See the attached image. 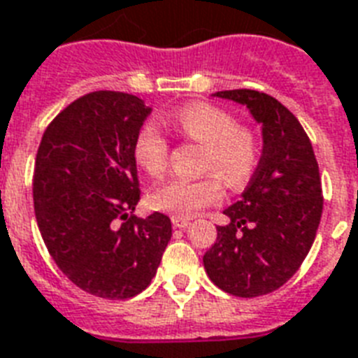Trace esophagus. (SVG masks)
Masks as SVG:
<instances>
[{"label":"esophagus","mask_w":358,"mask_h":358,"mask_svg":"<svg viewBox=\"0 0 358 358\" xmlns=\"http://www.w3.org/2000/svg\"><path fill=\"white\" fill-rule=\"evenodd\" d=\"M173 224L176 227V229H187V227H189V221H187V219L173 217Z\"/></svg>","instance_id":"obj_1"}]
</instances>
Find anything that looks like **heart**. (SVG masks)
I'll use <instances>...</instances> for the list:
<instances>
[{"label": "heart", "mask_w": 358, "mask_h": 358, "mask_svg": "<svg viewBox=\"0 0 358 358\" xmlns=\"http://www.w3.org/2000/svg\"><path fill=\"white\" fill-rule=\"evenodd\" d=\"M169 128L204 146L201 180L171 178L152 191V206L173 217L191 219L223 196V184L238 191L249 184L260 163V139L250 128L238 126L229 111L212 103H191L165 119ZM135 162L150 176L167 169L169 145L154 124H145L134 145Z\"/></svg>", "instance_id": "obj_1"}]
</instances>
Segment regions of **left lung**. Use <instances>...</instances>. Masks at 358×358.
Wrapping results in <instances>:
<instances>
[{"label": "left lung", "mask_w": 358, "mask_h": 358, "mask_svg": "<svg viewBox=\"0 0 358 358\" xmlns=\"http://www.w3.org/2000/svg\"><path fill=\"white\" fill-rule=\"evenodd\" d=\"M213 96L247 106L262 124L260 163L230 223L202 258L208 277L236 297L271 294L308 255L323 212L322 178L312 143L295 115L266 92L236 89Z\"/></svg>", "instance_id": "1"}]
</instances>
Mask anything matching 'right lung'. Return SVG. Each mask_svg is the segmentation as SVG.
Instances as JSON below:
<instances>
[{"mask_svg":"<svg viewBox=\"0 0 358 358\" xmlns=\"http://www.w3.org/2000/svg\"><path fill=\"white\" fill-rule=\"evenodd\" d=\"M152 109L126 92L78 98L50 122L33 174L35 217L57 267L87 294L128 299L150 284L171 219L134 215V145Z\"/></svg>","mask_w":358,"mask_h":358,"instance_id":"right-lung-1","label":"right lung"}]
</instances>
